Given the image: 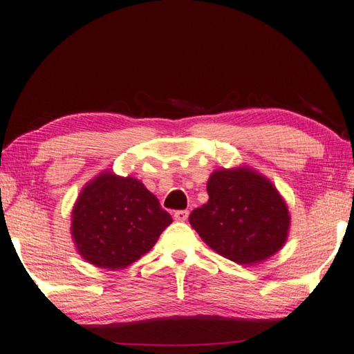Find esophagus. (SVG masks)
I'll return each instance as SVG.
<instances>
[{
  "mask_svg": "<svg viewBox=\"0 0 354 354\" xmlns=\"http://www.w3.org/2000/svg\"><path fill=\"white\" fill-rule=\"evenodd\" d=\"M188 215H189L188 210H177L174 213V219H176V221H187Z\"/></svg>",
  "mask_w": 354,
  "mask_h": 354,
  "instance_id": "obj_1",
  "label": "esophagus"
}]
</instances>
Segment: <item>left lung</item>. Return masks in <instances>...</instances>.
I'll return each instance as SVG.
<instances>
[{
  "mask_svg": "<svg viewBox=\"0 0 354 354\" xmlns=\"http://www.w3.org/2000/svg\"><path fill=\"white\" fill-rule=\"evenodd\" d=\"M207 193L208 202L191 212L189 224L223 257L254 265L283 246L290 216L265 177L246 167L215 171Z\"/></svg>",
  "mask_w": 354,
  "mask_h": 354,
  "instance_id": "left-lung-1",
  "label": "left lung"
}]
</instances>
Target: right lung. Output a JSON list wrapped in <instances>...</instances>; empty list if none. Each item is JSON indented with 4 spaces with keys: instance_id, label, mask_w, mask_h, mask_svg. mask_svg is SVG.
<instances>
[{
    "instance_id": "1",
    "label": "right lung",
    "mask_w": 354,
    "mask_h": 354,
    "mask_svg": "<svg viewBox=\"0 0 354 354\" xmlns=\"http://www.w3.org/2000/svg\"><path fill=\"white\" fill-rule=\"evenodd\" d=\"M171 223L141 182L105 172L81 191L72 212V236L84 260L120 270L149 252Z\"/></svg>"
}]
</instances>
